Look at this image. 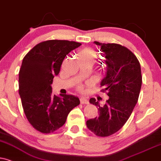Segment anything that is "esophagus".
<instances>
[{
	"label": "esophagus",
	"mask_w": 161,
	"mask_h": 161,
	"mask_svg": "<svg viewBox=\"0 0 161 161\" xmlns=\"http://www.w3.org/2000/svg\"><path fill=\"white\" fill-rule=\"evenodd\" d=\"M80 103L82 104H89V101L87 100L86 98H84V97H81V98H80Z\"/></svg>",
	"instance_id": "obj_1"
}]
</instances>
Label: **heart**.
Segmentation results:
<instances>
[{
	"label": "heart",
	"mask_w": 161,
	"mask_h": 161,
	"mask_svg": "<svg viewBox=\"0 0 161 161\" xmlns=\"http://www.w3.org/2000/svg\"><path fill=\"white\" fill-rule=\"evenodd\" d=\"M96 57V53L92 48H86L80 51L77 53V59L78 58H86L92 62Z\"/></svg>",
	"instance_id": "b5f03b06"
}]
</instances>
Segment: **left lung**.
<instances>
[{
    "label": "left lung",
    "mask_w": 161,
    "mask_h": 161,
    "mask_svg": "<svg viewBox=\"0 0 161 161\" xmlns=\"http://www.w3.org/2000/svg\"><path fill=\"white\" fill-rule=\"evenodd\" d=\"M94 43L101 47L102 57L106 59L107 71L101 86L109 98L102 107L96 98L90 99L91 104L98 107L99 115L87 120L86 126L96 136L103 137L115 134L128 121L137 103L142 75L140 62L127 47L116 43Z\"/></svg>",
    "instance_id": "8db88e82"
}]
</instances>
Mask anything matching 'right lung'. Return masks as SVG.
<instances>
[{"instance_id":"obj_1","label":"right lung","mask_w":161,"mask_h":161,"mask_svg":"<svg viewBox=\"0 0 161 161\" xmlns=\"http://www.w3.org/2000/svg\"><path fill=\"white\" fill-rule=\"evenodd\" d=\"M80 45L73 41L47 40L37 44L24 57L19 95L27 120L39 131L49 134L59 129L69 112L80 104L75 96L53 95L51 84L65 56Z\"/></svg>"}]
</instances>
